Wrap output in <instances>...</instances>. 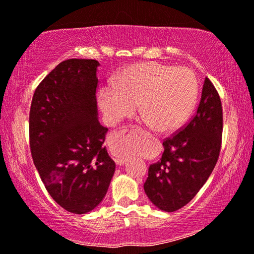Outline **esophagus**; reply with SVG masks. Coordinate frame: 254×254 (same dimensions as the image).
<instances>
[{
    "mask_svg": "<svg viewBox=\"0 0 254 254\" xmlns=\"http://www.w3.org/2000/svg\"><path fill=\"white\" fill-rule=\"evenodd\" d=\"M126 162H127V159H124V158H117L116 159V163H117V165H124V164H126Z\"/></svg>",
    "mask_w": 254,
    "mask_h": 254,
    "instance_id": "34e87169",
    "label": "esophagus"
}]
</instances>
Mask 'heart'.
Here are the masks:
<instances>
[{"mask_svg":"<svg viewBox=\"0 0 254 254\" xmlns=\"http://www.w3.org/2000/svg\"><path fill=\"white\" fill-rule=\"evenodd\" d=\"M197 90L196 78L190 69L148 62L125 69L116 85L102 86L98 104L110 120L120 121L133 114L140 103L145 123L154 125L158 131H171L192 112Z\"/></svg>","mask_w":254,"mask_h":254,"instance_id":"obj_1","label":"heart"}]
</instances>
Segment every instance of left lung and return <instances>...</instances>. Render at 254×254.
Returning a JSON list of instances; mask_svg holds the SVG:
<instances>
[{"label":"left lung","mask_w":254,"mask_h":254,"mask_svg":"<svg viewBox=\"0 0 254 254\" xmlns=\"http://www.w3.org/2000/svg\"><path fill=\"white\" fill-rule=\"evenodd\" d=\"M222 130L220 96L206 77L195 116L178 133L165 138L162 158L149 166L144 192L158 209L176 211L196 195L216 165Z\"/></svg>","instance_id":"left-lung-1"}]
</instances>
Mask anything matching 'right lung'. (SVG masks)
<instances>
[{
	"instance_id": "1",
	"label": "right lung",
	"mask_w": 254,
	"mask_h": 254,
	"mask_svg": "<svg viewBox=\"0 0 254 254\" xmlns=\"http://www.w3.org/2000/svg\"><path fill=\"white\" fill-rule=\"evenodd\" d=\"M98 65L88 59L62 61L38 85L31 103L33 163L50 195L72 214L95 209L116 171L103 147L109 129L98 120Z\"/></svg>"
}]
</instances>
